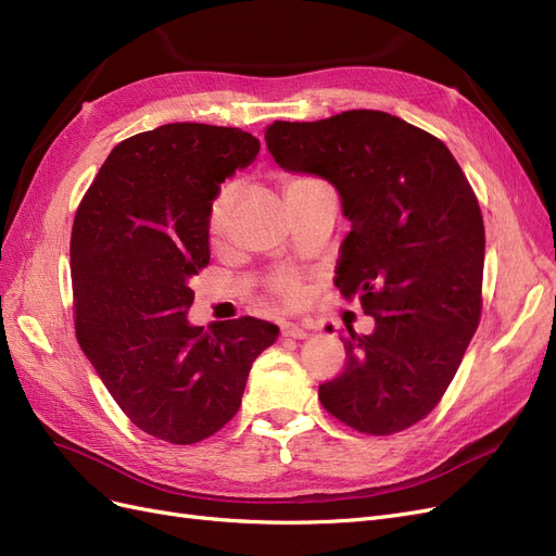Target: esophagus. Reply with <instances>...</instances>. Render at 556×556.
Wrapping results in <instances>:
<instances>
[{"mask_svg":"<svg viewBox=\"0 0 556 556\" xmlns=\"http://www.w3.org/2000/svg\"><path fill=\"white\" fill-rule=\"evenodd\" d=\"M280 333L285 336V339H306V336H308L306 327L299 325V323H285L280 327Z\"/></svg>","mask_w":556,"mask_h":556,"instance_id":"esophagus-1","label":"esophagus"}]
</instances>
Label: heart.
I'll use <instances>...</instances> for the list:
<instances>
[{
	"instance_id": "heart-1",
	"label": "heart",
	"mask_w": 556,
	"mask_h": 556,
	"mask_svg": "<svg viewBox=\"0 0 556 556\" xmlns=\"http://www.w3.org/2000/svg\"><path fill=\"white\" fill-rule=\"evenodd\" d=\"M308 182H317L311 178H290L288 180V190L292 188H301V185H308ZM229 206H231V188H223L217 192V197L213 199L211 204V213H208V237L213 241H217L223 237L225 225H227V215H229ZM274 294L278 299H282L285 304H296L301 299V285L292 274H280L274 280Z\"/></svg>"
}]
</instances>
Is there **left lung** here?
<instances>
[{"label":"left lung","instance_id":"obj_1","mask_svg":"<svg viewBox=\"0 0 556 556\" xmlns=\"http://www.w3.org/2000/svg\"><path fill=\"white\" fill-rule=\"evenodd\" d=\"M264 139L285 172L339 190L352 229L333 285L376 319L371 333L348 329L345 368L319 401L362 433L413 427L439 406L480 323L484 225L462 166L382 111L276 121Z\"/></svg>","mask_w":556,"mask_h":556}]
</instances>
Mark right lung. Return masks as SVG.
Instances as JSON below:
<instances>
[{"label": "right lung", "mask_w": 556, "mask_h": 556, "mask_svg": "<svg viewBox=\"0 0 556 556\" xmlns=\"http://www.w3.org/2000/svg\"><path fill=\"white\" fill-rule=\"evenodd\" d=\"M239 127L172 123L117 143L72 229L76 339L141 431L192 445L237 415L252 362L278 327L257 317L194 327L190 288L211 260L220 182L257 157Z\"/></svg>", "instance_id": "1"}]
</instances>
